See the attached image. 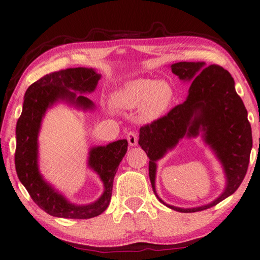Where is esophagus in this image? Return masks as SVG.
Instances as JSON below:
<instances>
[{
    "mask_svg": "<svg viewBox=\"0 0 260 260\" xmlns=\"http://www.w3.org/2000/svg\"><path fill=\"white\" fill-rule=\"evenodd\" d=\"M126 139H127V143H129L130 146H137L138 144V136L134 131H130L129 134L126 135Z\"/></svg>",
    "mask_w": 260,
    "mask_h": 260,
    "instance_id": "esophagus-1",
    "label": "esophagus"
}]
</instances>
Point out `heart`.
I'll return each mask as SVG.
<instances>
[{"label": "heart", "mask_w": 260, "mask_h": 260, "mask_svg": "<svg viewBox=\"0 0 260 260\" xmlns=\"http://www.w3.org/2000/svg\"><path fill=\"white\" fill-rule=\"evenodd\" d=\"M175 99V90L168 81L137 79L126 82L112 94L111 104L122 111L139 109L143 122H153L162 117Z\"/></svg>", "instance_id": "obj_1"}]
</instances>
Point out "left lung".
Returning a JSON list of instances; mask_svg holds the SVG:
<instances>
[{
	"mask_svg": "<svg viewBox=\"0 0 260 260\" xmlns=\"http://www.w3.org/2000/svg\"><path fill=\"white\" fill-rule=\"evenodd\" d=\"M170 68L179 80L190 82L187 98L168 115L140 127L138 144L149 158V179L158 201L179 212L202 211L231 197L242 183L252 148L251 125L242 99L235 91L233 77L224 68L188 61L172 63ZM199 135L221 162L226 179L225 188L217 199L203 206H170L156 193V162L183 138Z\"/></svg>",
	"mask_w": 260,
	"mask_h": 260,
	"instance_id": "8db88e82",
	"label": "left lung"
}]
</instances>
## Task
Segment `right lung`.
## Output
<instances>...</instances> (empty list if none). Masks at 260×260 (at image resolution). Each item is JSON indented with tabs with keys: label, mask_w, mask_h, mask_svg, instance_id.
<instances>
[{
	"label": "right lung",
	"mask_w": 260,
	"mask_h": 260,
	"mask_svg": "<svg viewBox=\"0 0 260 260\" xmlns=\"http://www.w3.org/2000/svg\"><path fill=\"white\" fill-rule=\"evenodd\" d=\"M102 75L93 68L76 67L50 73L27 89L22 112L16 126V171L30 198L49 215L70 219H89L106 210L112 198L113 180L124 157L127 142L120 139L90 148L88 168L99 176L104 192L89 204H76L43 178L39 168V134L49 108L66 103L81 111H93L94 104L84 94L93 92Z\"/></svg>",
	"instance_id": "add662e5"
}]
</instances>
